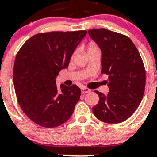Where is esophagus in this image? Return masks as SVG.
<instances>
[{"label": "esophagus", "instance_id": "obj_1", "mask_svg": "<svg viewBox=\"0 0 157 157\" xmlns=\"http://www.w3.org/2000/svg\"><path fill=\"white\" fill-rule=\"evenodd\" d=\"M82 90V94H87V93H90V90L89 88H86V87H82V88L81 89Z\"/></svg>", "mask_w": 157, "mask_h": 157}]
</instances>
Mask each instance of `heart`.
<instances>
[{"label":"heart","instance_id":"1","mask_svg":"<svg viewBox=\"0 0 157 157\" xmlns=\"http://www.w3.org/2000/svg\"><path fill=\"white\" fill-rule=\"evenodd\" d=\"M98 50H100L98 45H97L94 41H90L88 44V52H93V51H98ZM73 56H74V55H73ZM73 56H72V57H73Z\"/></svg>","mask_w":157,"mask_h":157}]
</instances>
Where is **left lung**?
I'll use <instances>...</instances> for the list:
<instances>
[{
	"instance_id": "left-lung-1",
	"label": "left lung",
	"mask_w": 157,
	"mask_h": 157,
	"mask_svg": "<svg viewBox=\"0 0 157 157\" xmlns=\"http://www.w3.org/2000/svg\"><path fill=\"white\" fill-rule=\"evenodd\" d=\"M89 35L102 51V74L109 75L107 95L95 90L99 102L93 108L104 123H120L137 110L143 98L145 70L140 53L127 36L107 29H92Z\"/></svg>"
}]
</instances>
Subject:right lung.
Here are the masks:
<instances>
[{"mask_svg":"<svg viewBox=\"0 0 157 157\" xmlns=\"http://www.w3.org/2000/svg\"><path fill=\"white\" fill-rule=\"evenodd\" d=\"M86 30L52 31L32 36L17 52L13 82L19 105L26 116L42 127H59L70 119L79 101L76 85L60 86L56 78L68 67L71 55Z\"/></svg>","mask_w":157,"mask_h":157,"instance_id":"obj_1","label":"right lung"}]
</instances>
